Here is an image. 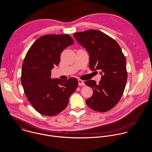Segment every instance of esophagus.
Instances as JSON below:
<instances>
[{"label": "esophagus", "mask_w": 152, "mask_h": 152, "mask_svg": "<svg viewBox=\"0 0 152 152\" xmlns=\"http://www.w3.org/2000/svg\"><path fill=\"white\" fill-rule=\"evenodd\" d=\"M78 84L79 86H85V83L82 80L79 79L78 80Z\"/></svg>", "instance_id": "34e87169"}]
</instances>
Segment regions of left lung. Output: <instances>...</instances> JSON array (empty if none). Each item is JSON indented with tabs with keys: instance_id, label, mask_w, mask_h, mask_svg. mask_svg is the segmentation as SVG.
Listing matches in <instances>:
<instances>
[{
	"instance_id": "8db88e82",
	"label": "left lung",
	"mask_w": 152,
	"mask_h": 152,
	"mask_svg": "<svg viewBox=\"0 0 152 152\" xmlns=\"http://www.w3.org/2000/svg\"><path fill=\"white\" fill-rule=\"evenodd\" d=\"M73 36L89 53L90 69L99 70L102 75L99 84L91 80L85 82L93 90L86 104L94 111L107 112L119 102L127 82L126 61L121 48L116 40L101 31L91 29L75 33Z\"/></svg>"
}]
</instances>
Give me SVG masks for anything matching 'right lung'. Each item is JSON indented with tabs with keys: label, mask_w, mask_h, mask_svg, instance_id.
<instances>
[{
	"label": "right lung",
	"mask_w": 152,
	"mask_h": 152,
	"mask_svg": "<svg viewBox=\"0 0 152 152\" xmlns=\"http://www.w3.org/2000/svg\"><path fill=\"white\" fill-rule=\"evenodd\" d=\"M73 43L68 34H46L38 38L26 55L21 83L28 101L41 115L53 116L61 113L78 86L74 77L51 78V70L59 65L61 53Z\"/></svg>",
	"instance_id": "add662e5"
}]
</instances>
